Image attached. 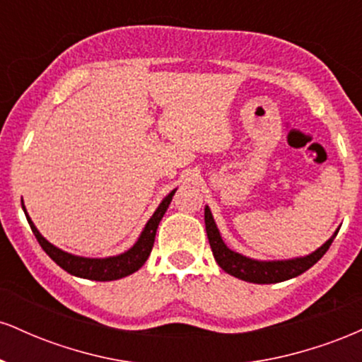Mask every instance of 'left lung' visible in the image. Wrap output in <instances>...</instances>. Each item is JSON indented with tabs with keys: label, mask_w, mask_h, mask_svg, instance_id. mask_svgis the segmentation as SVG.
Listing matches in <instances>:
<instances>
[{
	"label": "left lung",
	"mask_w": 362,
	"mask_h": 362,
	"mask_svg": "<svg viewBox=\"0 0 362 362\" xmlns=\"http://www.w3.org/2000/svg\"><path fill=\"white\" fill-rule=\"evenodd\" d=\"M204 221H206V231L207 238H209L211 250L216 262L219 264V267L224 272H228L230 276L238 277V279L247 281V282H255V284H274V282H282L293 279V277L300 276V274L306 272L310 267H313L317 262L325 255V252L330 248L332 242H334L335 235L339 231H335V235L328 240L327 243H323L317 252L310 253V255L301 257V259L294 260H277V262H259L252 260L248 257L240 255L224 245L219 235L218 228L211 214L209 207H206L204 211Z\"/></svg>",
	"instance_id": "obj_1"
}]
</instances>
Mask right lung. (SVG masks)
<instances>
[{
    "label": "right lung",
    "mask_w": 362,
    "mask_h": 362,
    "mask_svg": "<svg viewBox=\"0 0 362 362\" xmlns=\"http://www.w3.org/2000/svg\"><path fill=\"white\" fill-rule=\"evenodd\" d=\"M173 194H175V190H172V192L161 201V204L158 206L155 214L151 216V219H149L146 226H144L143 233H141L139 240L136 242L134 247H132L131 250H127L126 253H120L117 257H109V259H85V257H76L71 255V253L59 250V248H56L54 245L49 243L47 240L37 231V228L34 226V223H32V219L28 218L27 213H25V216H27V221L30 224L32 231H34L37 242L42 247V250L47 253L59 267L64 269L66 272L73 274V276L76 277H83V279L115 281L139 271V269L143 267L144 262L148 260L149 253L153 250V243H155L156 228L158 224H160L161 218H163L165 211L168 209Z\"/></svg>",
    "instance_id": "obj_1"
}]
</instances>
